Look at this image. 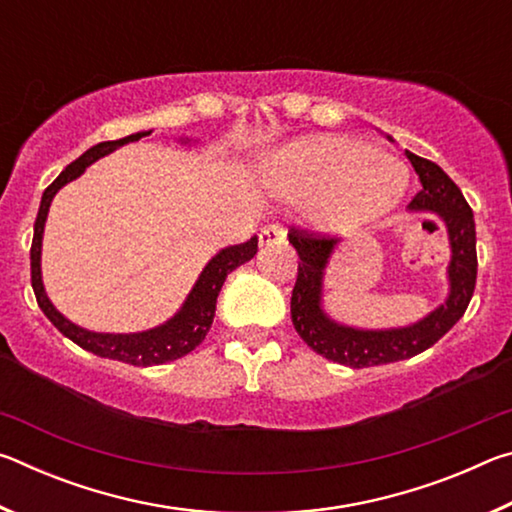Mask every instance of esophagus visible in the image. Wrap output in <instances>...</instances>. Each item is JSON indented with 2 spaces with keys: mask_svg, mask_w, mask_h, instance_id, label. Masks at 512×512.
<instances>
[{
  "mask_svg": "<svg viewBox=\"0 0 512 512\" xmlns=\"http://www.w3.org/2000/svg\"><path fill=\"white\" fill-rule=\"evenodd\" d=\"M287 239V230L282 228V225H266V228L259 232V244L262 246H271V244H282V241Z\"/></svg>",
  "mask_w": 512,
  "mask_h": 512,
  "instance_id": "obj_1",
  "label": "esophagus"
}]
</instances>
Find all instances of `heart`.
Masks as SVG:
<instances>
[{
    "label": "heart",
    "instance_id": "1",
    "mask_svg": "<svg viewBox=\"0 0 512 512\" xmlns=\"http://www.w3.org/2000/svg\"><path fill=\"white\" fill-rule=\"evenodd\" d=\"M262 180L289 203H311L320 230L348 235L391 214L409 189V169L391 153L345 135H309L273 151Z\"/></svg>",
    "mask_w": 512,
    "mask_h": 512
}]
</instances>
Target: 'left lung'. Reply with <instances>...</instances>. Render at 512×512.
Returning a JSON list of instances; mask_svg holds the SVG:
<instances>
[{"label":"left lung","mask_w":512,"mask_h":512,"mask_svg":"<svg viewBox=\"0 0 512 512\" xmlns=\"http://www.w3.org/2000/svg\"><path fill=\"white\" fill-rule=\"evenodd\" d=\"M393 140V137H388ZM422 189L409 205V212L436 214L445 223L449 262L447 298L427 316L397 327H354L327 314L325 271L341 241L311 237L293 230L289 241L298 250V280L291 293V320L296 332L311 350L325 359L350 368H370L381 363L411 359L429 350L452 329L470 305L476 284V228L474 214L461 189L436 162L406 151Z\"/></svg>","instance_id":"left-lung-1"}]
</instances>
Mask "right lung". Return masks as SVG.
<instances>
[{"label": "right lung", "mask_w": 512, "mask_h": 512, "mask_svg": "<svg viewBox=\"0 0 512 512\" xmlns=\"http://www.w3.org/2000/svg\"><path fill=\"white\" fill-rule=\"evenodd\" d=\"M151 133L153 128H149V131H137L133 135H126L121 137V140L99 142L97 146H92V149L85 151L81 158H76L72 164H67L65 171H60V176L45 189V194H42L36 225H33V244H31V287H33V293H36V300L42 309V314L54 323L58 332L67 336L69 341H74L79 348L97 354V357L115 359L121 363H131V366H144V368L160 366V363L185 357V354L192 352L196 345L203 343V339L212 327L216 298H219V291L223 287L225 277H228L241 264L250 262L257 253V235L244 241V244L221 248L219 253H216L210 262L203 266L201 275H198L192 291L187 293L185 302L180 305L176 314L151 329H142V332H128V334L92 332V329L76 325L60 314V311L54 307V302L49 300L45 291V282H42V237H45V223L49 216L51 201H54V196L67 183H72V180L81 176V173H85V169H88L90 164L106 158V155L121 149L124 144L142 140V137ZM178 142L194 144L196 140L180 137Z\"/></svg>", "instance_id": "obj_1"}]
</instances>
